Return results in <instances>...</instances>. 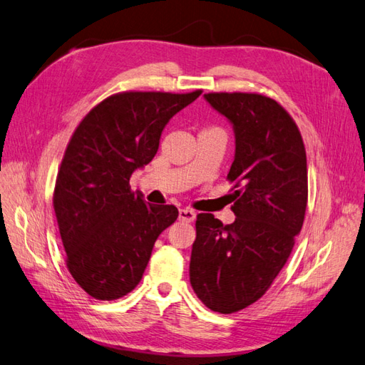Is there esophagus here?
I'll use <instances>...</instances> for the list:
<instances>
[{
    "instance_id": "34e87169",
    "label": "esophagus",
    "mask_w": 365,
    "mask_h": 365,
    "mask_svg": "<svg viewBox=\"0 0 365 365\" xmlns=\"http://www.w3.org/2000/svg\"><path fill=\"white\" fill-rule=\"evenodd\" d=\"M196 218V213L192 210V209H180V221H184V222H192L195 221Z\"/></svg>"
}]
</instances>
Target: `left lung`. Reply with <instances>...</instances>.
<instances>
[{"instance_id":"8db88e82","label":"left lung","mask_w":365,"mask_h":365,"mask_svg":"<svg viewBox=\"0 0 365 365\" xmlns=\"http://www.w3.org/2000/svg\"><path fill=\"white\" fill-rule=\"evenodd\" d=\"M235 133V221L196 218L190 284L205 307L233 313L258 301L292 253L307 207V158L297 124L258 93H205Z\"/></svg>"}]
</instances>
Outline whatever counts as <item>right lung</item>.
<instances>
[{"label":"right lung","mask_w":365,"mask_h":365,"mask_svg":"<svg viewBox=\"0 0 365 365\" xmlns=\"http://www.w3.org/2000/svg\"><path fill=\"white\" fill-rule=\"evenodd\" d=\"M200 95L118 93L76 127L56 176L53 207L68 272L91 297L113 301L132 292L155 241L178 218L175 205L147 204L129 181L153 160L167 123Z\"/></svg>","instance_id":"obj_1"}]
</instances>
